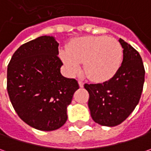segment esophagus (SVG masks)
<instances>
[{
	"label": "esophagus",
	"instance_id": "1",
	"mask_svg": "<svg viewBox=\"0 0 151 151\" xmlns=\"http://www.w3.org/2000/svg\"><path fill=\"white\" fill-rule=\"evenodd\" d=\"M79 86H80V87H83L84 86V82L83 81H79Z\"/></svg>",
	"mask_w": 151,
	"mask_h": 151
}]
</instances>
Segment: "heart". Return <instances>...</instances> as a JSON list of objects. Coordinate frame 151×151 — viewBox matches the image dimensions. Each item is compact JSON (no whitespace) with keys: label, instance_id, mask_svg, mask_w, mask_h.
Segmentation results:
<instances>
[{"label":"heart","instance_id":"heart-1","mask_svg":"<svg viewBox=\"0 0 151 151\" xmlns=\"http://www.w3.org/2000/svg\"><path fill=\"white\" fill-rule=\"evenodd\" d=\"M60 58L69 72L76 75L84 63L85 74L96 82L112 79L119 71L123 49L116 38L107 36H86L73 39Z\"/></svg>","mask_w":151,"mask_h":151}]
</instances>
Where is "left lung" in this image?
<instances>
[{
	"label": "left lung",
	"mask_w": 151,
	"mask_h": 151,
	"mask_svg": "<svg viewBox=\"0 0 151 151\" xmlns=\"http://www.w3.org/2000/svg\"><path fill=\"white\" fill-rule=\"evenodd\" d=\"M124 49L123 62L113 78L99 84H85L89 92L91 116L98 124H120L139 103L145 82V68L138 51L119 38Z\"/></svg>",
	"instance_id": "8db88e82"
}]
</instances>
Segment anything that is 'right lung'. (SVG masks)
<instances>
[{
    "label": "right lung",
    "instance_id": "right-lung-1",
    "mask_svg": "<svg viewBox=\"0 0 151 151\" xmlns=\"http://www.w3.org/2000/svg\"><path fill=\"white\" fill-rule=\"evenodd\" d=\"M59 44L41 36L21 45L7 66V92L16 113L27 124L42 131L60 129L67 107L79 89L75 79L63 76Z\"/></svg>",
    "mask_w": 151,
    "mask_h": 151
}]
</instances>
